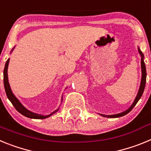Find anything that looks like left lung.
<instances>
[{
	"label": "left lung",
	"mask_w": 151,
	"mask_h": 151,
	"mask_svg": "<svg viewBox=\"0 0 151 151\" xmlns=\"http://www.w3.org/2000/svg\"><path fill=\"white\" fill-rule=\"evenodd\" d=\"M138 52H139L140 55L141 57V85H140V88H139V91L138 92V94L136 96L135 99H134V102L132 104V106L128 109L127 110H125V111L122 112V113H118V114H115V115H104V114H100L102 116L104 117H107V118H117V117H121L123 116L126 115L127 113H129L131 110H132L133 107L136 105V104L138 103V101H139L140 98L141 97L142 94H143V92L145 91V84H146V77H147V73H146V67H145V61H144V54L141 51V50L138 47Z\"/></svg>",
	"instance_id": "obj_1"
}]
</instances>
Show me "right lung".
I'll return each mask as SVG.
<instances>
[{"mask_svg": "<svg viewBox=\"0 0 151 151\" xmlns=\"http://www.w3.org/2000/svg\"><path fill=\"white\" fill-rule=\"evenodd\" d=\"M13 50H11V52L13 51ZM9 61H10V59H8L6 60V63H5V67L4 69V88L5 91H6V96H7L8 99L10 100V102L12 103V104L13 105V106L16 108V110L20 113L22 115L28 117V118L31 119H46L47 117L50 116L51 115H53L54 113H55L56 112L58 111L59 109L56 110L55 111H54L53 113H51L49 115H41V114H37V113H32V112L29 111V110H27L26 107H24L22 106V104L19 102L17 97H15V95L13 94L12 92L11 88H10V84H9V82H8V76H7V69H8V64H9Z\"/></svg>", "mask_w": 151, "mask_h": 151, "instance_id": "1", "label": "right lung"}]
</instances>
